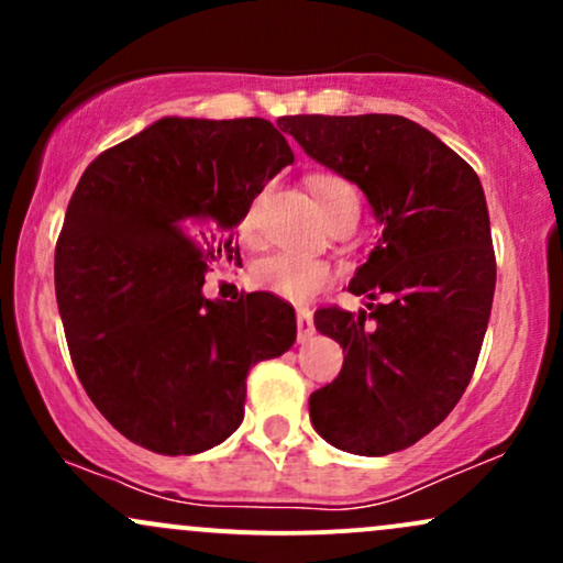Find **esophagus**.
I'll return each mask as SVG.
<instances>
[{"label": "esophagus", "mask_w": 563, "mask_h": 563, "mask_svg": "<svg viewBox=\"0 0 563 563\" xmlns=\"http://www.w3.org/2000/svg\"><path fill=\"white\" fill-rule=\"evenodd\" d=\"M296 325H299V341H301V344H303V341L312 339L314 320H312V312H309V309H299V312H296Z\"/></svg>", "instance_id": "34e87169"}]
</instances>
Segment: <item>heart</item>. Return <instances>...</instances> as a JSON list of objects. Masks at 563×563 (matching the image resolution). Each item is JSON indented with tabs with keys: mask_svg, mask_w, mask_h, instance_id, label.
Returning <instances> with one entry per match:
<instances>
[{
	"mask_svg": "<svg viewBox=\"0 0 563 563\" xmlns=\"http://www.w3.org/2000/svg\"><path fill=\"white\" fill-rule=\"evenodd\" d=\"M309 187H312L325 219H333L335 214L349 209V206L360 203L357 190L344 177H335V174H312L309 177ZM260 209L262 196L251 200L249 209L243 211L241 222H238V238L245 245L262 243ZM331 264L322 260L299 254H273L254 264V269H251V286L256 290H264V294H273L277 299L303 303L312 299L314 294H320L331 283Z\"/></svg>",
	"mask_w": 563,
	"mask_h": 563,
	"instance_id": "b5f03b06",
	"label": "heart"
}]
</instances>
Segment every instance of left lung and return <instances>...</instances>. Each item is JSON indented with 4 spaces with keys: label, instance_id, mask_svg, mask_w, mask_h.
<instances>
[{
    "label": "left lung",
    "instance_id": "1",
    "mask_svg": "<svg viewBox=\"0 0 563 563\" xmlns=\"http://www.w3.org/2000/svg\"><path fill=\"white\" fill-rule=\"evenodd\" d=\"M277 126L357 185L380 224L349 283L371 299L367 309L314 312V328L346 357L339 378L309 397V418L328 444L354 455L410 448L463 397L493 312L495 251L479 177L405 115H283Z\"/></svg>",
    "mask_w": 563,
    "mask_h": 563
}]
</instances>
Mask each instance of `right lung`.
Here are the masks:
<instances>
[{
	"label": "right lung",
	"instance_id": "1",
	"mask_svg": "<svg viewBox=\"0 0 563 563\" xmlns=\"http://www.w3.org/2000/svg\"><path fill=\"white\" fill-rule=\"evenodd\" d=\"M288 164L264 119L166 115L81 174L55 249L57 309L84 391L134 444H222L251 367L294 346L296 312L277 296H203L209 264L241 262L238 222Z\"/></svg>",
	"mask_w": 563,
	"mask_h": 563
}]
</instances>
